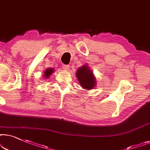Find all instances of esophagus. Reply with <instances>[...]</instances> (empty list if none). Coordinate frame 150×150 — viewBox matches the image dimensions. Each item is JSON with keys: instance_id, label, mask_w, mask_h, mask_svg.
<instances>
[{"instance_id": "esophagus-1", "label": "esophagus", "mask_w": 150, "mask_h": 150, "mask_svg": "<svg viewBox=\"0 0 150 150\" xmlns=\"http://www.w3.org/2000/svg\"><path fill=\"white\" fill-rule=\"evenodd\" d=\"M62 69L64 70V71H68L70 69V67L69 65H63L62 66Z\"/></svg>"}]
</instances>
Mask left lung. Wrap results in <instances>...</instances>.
I'll use <instances>...</instances> for the list:
<instances>
[{"label": "left lung", "mask_w": 150, "mask_h": 150, "mask_svg": "<svg viewBox=\"0 0 150 150\" xmlns=\"http://www.w3.org/2000/svg\"><path fill=\"white\" fill-rule=\"evenodd\" d=\"M76 77L82 88L89 91L96 87L97 80L93 71L87 64L79 68L76 71Z\"/></svg>", "instance_id": "8db88e82"}]
</instances>
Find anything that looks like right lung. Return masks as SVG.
Segmentation results:
<instances>
[{
    "label": "right lung",
    "mask_w": 150,
    "mask_h": 150,
    "mask_svg": "<svg viewBox=\"0 0 150 150\" xmlns=\"http://www.w3.org/2000/svg\"><path fill=\"white\" fill-rule=\"evenodd\" d=\"M53 72H54V69L53 68H47L45 70V71L44 72V78L48 79L51 76V74L53 73Z\"/></svg>",
    "instance_id": "right-lung-1"
}]
</instances>
